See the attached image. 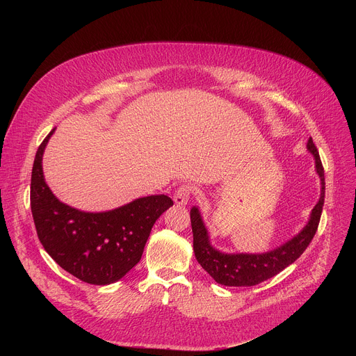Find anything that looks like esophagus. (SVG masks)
Returning <instances> with one entry per match:
<instances>
[{
	"label": "esophagus",
	"instance_id": "34e87169",
	"mask_svg": "<svg viewBox=\"0 0 356 356\" xmlns=\"http://www.w3.org/2000/svg\"><path fill=\"white\" fill-rule=\"evenodd\" d=\"M194 190H193V187L191 186H188V184H184V186H181V187H179L177 190H176V193H175V195H173V201H175V204L176 206H186L187 202H188V198H190V194L193 193Z\"/></svg>",
	"mask_w": 356,
	"mask_h": 356
}]
</instances>
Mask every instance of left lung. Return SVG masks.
Returning <instances> with one entry per match:
<instances>
[{"instance_id": "obj_1", "label": "left lung", "mask_w": 356, "mask_h": 356, "mask_svg": "<svg viewBox=\"0 0 356 356\" xmlns=\"http://www.w3.org/2000/svg\"><path fill=\"white\" fill-rule=\"evenodd\" d=\"M307 152L314 158L316 173L320 177V198L310 213L309 221L296 235L282 245L259 253L249 252H222L213 246L209 229L202 220L201 211L197 206L190 210V220L193 228V249L197 262L201 265L217 283L229 287H243L259 284L284 268L291 265L301 257V253L310 245L316 235L325 195L324 169L320 161L313 139L307 140Z\"/></svg>"}]
</instances>
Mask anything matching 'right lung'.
<instances>
[{"instance_id":"1","label":"right lung","mask_w":356,"mask_h":356,"mask_svg":"<svg viewBox=\"0 0 356 356\" xmlns=\"http://www.w3.org/2000/svg\"><path fill=\"white\" fill-rule=\"evenodd\" d=\"M56 128L40 143L31 179V210L44 250L66 272L97 286L122 279L142 258L156 220L173 206L165 194L135 198L99 213L62 202L44 180L42 159Z\"/></svg>"}]
</instances>
